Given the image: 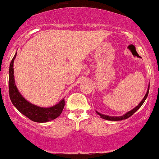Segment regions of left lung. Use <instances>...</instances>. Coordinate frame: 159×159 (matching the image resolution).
Wrapping results in <instances>:
<instances>
[{"mask_svg":"<svg viewBox=\"0 0 159 159\" xmlns=\"http://www.w3.org/2000/svg\"><path fill=\"white\" fill-rule=\"evenodd\" d=\"M149 89H150V85H149L148 89H147V92L146 95H145V96L144 97V98H143V100L141 101L140 104H139V105H138V106L136 107H135L134 109H133V110H132L131 111H129V112H127V113H126V114L124 115V116H119V117H112V116H106V115H102V114L99 113V112H96L99 115V116H101V118H104V119H106V120H109V121H121V120L127 119V118H128L130 117L131 116H133V115L134 114L135 112H136V111H137L138 110H139V108L141 107V105H142L143 104H144V101L146 100V98H147V95H148V93H149Z\"/></svg>","mask_w":159,"mask_h":159,"instance_id":"left-lung-1","label":"left lung"}]
</instances>
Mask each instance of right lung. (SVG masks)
Wrapping results in <instances>:
<instances>
[{
	"instance_id": "add662e5",
	"label": "right lung",
	"mask_w": 159,
	"mask_h": 159,
	"mask_svg": "<svg viewBox=\"0 0 159 159\" xmlns=\"http://www.w3.org/2000/svg\"><path fill=\"white\" fill-rule=\"evenodd\" d=\"M16 55L17 53L15 55L11 61L9 70V98H10L13 105L20 113L24 115L32 121L43 123V122L52 121V120L58 118L61 114L63 109L64 107V99H63L58 104L52 107L43 108L30 104L27 101L25 100V98L18 92L15 84L14 69H13V63H14Z\"/></svg>"
}]
</instances>
